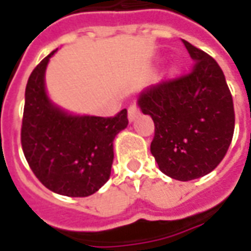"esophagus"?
I'll return each mask as SVG.
<instances>
[{"label":"esophagus","mask_w":251,"mask_h":251,"mask_svg":"<svg viewBox=\"0 0 251 251\" xmlns=\"http://www.w3.org/2000/svg\"><path fill=\"white\" fill-rule=\"evenodd\" d=\"M140 107H138V104H130V107H128V120L134 121L138 119V116H140Z\"/></svg>","instance_id":"1"}]
</instances>
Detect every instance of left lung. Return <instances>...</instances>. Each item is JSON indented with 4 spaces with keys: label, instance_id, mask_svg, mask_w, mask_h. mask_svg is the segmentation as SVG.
<instances>
[{
    "label": "left lung",
    "instance_id": "1",
    "mask_svg": "<svg viewBox=\"0 0 251 251\" xmlns=\"http://www.w3.org/2000/svg\"><path fill=\"white\" fill-rule=\"evenodd\" d=\"M191 71L153 85L138 99L155 124L151 153L169 177L188 181L225 158L235 131V109L225 75L205 51L183 40Z\"/></svg>",
    "mask_w": 251,
    "mask_h": 251
}]
</instances>
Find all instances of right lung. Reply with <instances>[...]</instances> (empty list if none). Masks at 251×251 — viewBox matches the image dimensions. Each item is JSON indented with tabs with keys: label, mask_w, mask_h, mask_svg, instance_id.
<instances>
[{
	"label": "right lung",
	"mask_w": 251,
	"mask_h": 251,
	"mask_svg": "<svg viewBox=\"0 0 251 251\" xmlns=\"http://www.w3.org/2000/svg\"><path fill=\"white\" fill-rule=\"evenodd\" d=\"M54 53L36 65L26 85L22 150L44 187L61 196L88 197L110 177L113 140L128 126L127 109L114 117H79L53 106L44 89V71Z\"/></svg>",
	"instance_id": "obj_1"
}]
</instances>
